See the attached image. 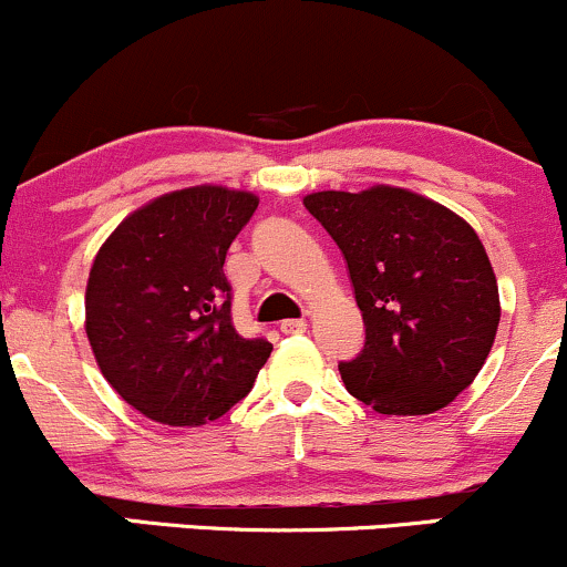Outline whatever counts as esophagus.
Wrapping results in <instances>:
<instances>
[{"label": "esophagus", "mask_w": 567, "mask_h": 567, "mask_svg": "<svg viewBox=\"0 0 567 567\" xmlns=\"http://www.w3.org/2000/svg\"><path fill=\"white\" fill-rule=\"evenodd\" d=\"M279 330H282L285 336H298L306 330V320H282L279 322Z\"/></svg>", "instance_id": "obj_1"}]
</instances>
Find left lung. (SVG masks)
Wrapping results in <instances>:
<instances>
[{"mask_svg":"<svg viewBox=\"0 0 567 567\" xmlns=\"http://www.w3.org/2000/svg\"><path fill=\"white\" fill-rule=\"evenodd\" d=\"M303 205L341 247L365 320V349L338 365L349 394L383 415L451 405L483 370L501 320L477 231L386 184L306 194Z\"/></svg>","mask_w":567,"mask_h":567,"instance_id":"obj_1","label":"left lung"}]
</instances>
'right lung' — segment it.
I'll return each instance as SVG.
<instances>
[{"label":"right lung","mask_w":567,"mask_h":567,"mask_svg":"<svg viewBox=\"0 0 567 567\" xmlns=\"http://www.w3.org/2000/svg\"><path fill=\"white\" fill-rule=\"evenodd\" d=\"M258 207L239 188L202 184L133 210L97 250L84 333L103 379L167 426L216 421L252 389L271 354L231 324L226 250Z\"/></svg>","instance_id":"1"}]
</instances>
